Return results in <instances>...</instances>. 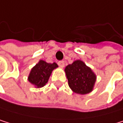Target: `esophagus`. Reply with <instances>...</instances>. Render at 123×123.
Segmentation results:
<instances>
[{
  "instance_id": "34e87169",
  "label": "esophagus",
  "mask_w": 123,
  "mask_h": 123,
  "mask_svg": "<svg viewBox=\"0 0 123 123\" xmlns=\"http://www.w3.org/2000/svg\"><path fill=\"white\" fill-rule=\"evenodd\" d=\"M58 65L60 68H63L64 66H65V63H64V61H59L58 62Z\"/></svg>"
}]
</instances>
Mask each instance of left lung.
Instances as JSON below:
<instances>
[{
  "label": "left lung",
  "instance_id": "left-lung-1",
  "mask_svg": "<svg viewBox=\"0 0 123 123\" xmlns=\"http://www.w3.org/2000/svg\"><path fill=\"white\" fill-rule=\"evenodd\" d=\"M65 73L70 89L77 94L84 95L92 91L96 75L84 62L77 60L66 66Z\"/></svg>",
  "mask_w": 123,
  "mask_h": 123
}]
</instances>
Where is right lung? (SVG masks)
Masks as SVG:
<instances>
[{"mask_svg":"<svg viewBox=\"0 0 123 123\" xmlns=\"http://www.w3.org/2000/svg\"><path fill=\"white\" fill-rule=\"evenodd\" d=\"M57 67L56 63H48L40 60L31 69L27 78L28 81L36 88H41L48 83L52 71Z\"/></svg>","mask_w":123,"mask_h":123,"instance_id":"add662e5","label":"right lung"}]
</instances>
